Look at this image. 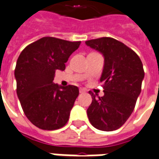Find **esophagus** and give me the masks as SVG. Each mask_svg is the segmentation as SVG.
<instances>
[{"mask_svg": "<svg viewBox=\"0 0 159 159\" xmlns=\"http://www.w3.org/2000/svg\"><path fill=\"white\" fill-rule=\"evenodd\" d=\"M85 92H86V91H85V89H84V88L80 89V93H85Z\"/></svg>", "mask_w": 159, "mask_h": 159, "instance_id": "1", "label": "esophagus"}]
</instances>
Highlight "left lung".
<instances>
[{
  "mask_svg": "<svg viewBox=\"0 0 159 159\" xmlns=\"http://www.w3.org/2000/svg\"><path fill=\"white\" fill-rule=\"evenodd\" d=\"M85 44L104 57L100 78L104 95L97 98L89 92L92 98L87 109L89 121L102 131L116 130L126 122L135 107L145 76L143 64L133 49L112 38L92 39Z\"/></svg>",
  "mask_w": 159,
  "mask_h": 159,
  "instance_id": "left-lung-1",
  "label": "left lung"
}]
</instances>
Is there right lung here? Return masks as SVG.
Returning a JSON list of instances; mask_svg holds the SVG:
<instances>
[{
  "label": "right lung",
  "mask_w": 159,
  "mask_h": 159,
  "mask_svg": "<svg viewBox=\"0 0 159 159\" xmlns=\"http://www.w3.org/2000/svg\"><path fill=\"white\" fill-rule=\"evenodd\" d=\"M80 44V41L44 37L26 46L17 60V95L25 115L38 128L59 129L69 119L79 88L53 80L56 70H65V63Z\"/></svg>",
  "instance_id": "add662e5"
}]
</instances>
